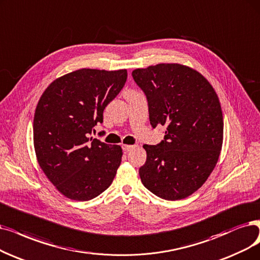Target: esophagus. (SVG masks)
<instances>
[{"label":"esophagus","mask_w":260,"mask_h":260,"mask_svg":"<svg viewBox=\"0 0 260 260\" xmlns=\"http://www.w3.org/2000/svg\"><path fill=\"white\" fill-rule=\"evenodd\" d=\"M121 147H122V150H123V151L128 152V151L132 150L134 147H136V145H122Z\"/></svg>","instance_id":"obj_1"}]
</instances>
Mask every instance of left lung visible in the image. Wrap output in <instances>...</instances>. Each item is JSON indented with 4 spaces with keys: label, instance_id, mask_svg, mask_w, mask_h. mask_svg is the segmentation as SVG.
I'll list each match as a JSON object with an SVG mask.
<instances>
[{
    "label": "left lung",
    "instance_id": "8db88e82",
    "mask_svg": "<svg viewBox=\"0 0 260 260\" xmlns=\"http://www.w3.org/2000/svg\"><path fill=\"white\" fill-rule=\"evenodd\" d=\"M148 102L154 129L165 127L157 145H144L142 183L163 200L177 201L199 190L219 159L223 114L219 98L200 72L179 64H158L132 71Z\"/></svg>",
    "mask_w": 260,
    "mask_h": 260
}]
</instances>
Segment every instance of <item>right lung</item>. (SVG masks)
Instances as JSON below:
<instances>
[{"label": "right lung", "instance_id": "1", "mask_svg": "<svg viewBox=\"0 0 260 260\" xmlns=\"http://www.w3.org/2000/svg\"><path fill=\"white\" fill-rule=\"evenodd\" d=\"M126 81V69H79L52 82L38 101L33 124L36 157L48 179L70 200L95 199L115 177L121 147L91 134Z\"/></svg>", "mask_w": 260, "mask_h": 260}]
</instances>
